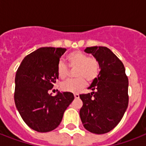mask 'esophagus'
Listing matches in <instances>:
<instances>
[{"mask_svg": "<svg viewBox=\"0 0 146 146\" xmlns=\"http://www.w3.org/2000/svg\"><path fill=\"white\" fill-rule=\"evenodd\" d=\"M74 98H75L76 99H77L80 98V95L79 94H74Z\"/></svg>", "mask_w": 146, "mask_h": 146, "instance_id": "1", "label": "esophagus"}]
</instances>
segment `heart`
<instances>
[{"label":"heart","instance_id":"obj_1","mask_svg":"<svg viewBox=\"0 0 146 146\" xmlns=\"http://www.w3.org/2000/svg\"><path fill=\"white\" fill-rule=\"evenodd\" d=\"M69 67L76 68L74 71L75 80H69L61 84V89L64 92L78 93L85 88L87 82H92L99 76L101 67L98 60L80 50H75L67 55ZM57 76L64 80L69 75V70L63 61H60L57 66Z\"/></svg>","mask_w":146,"mask_h":146}]
</instances>
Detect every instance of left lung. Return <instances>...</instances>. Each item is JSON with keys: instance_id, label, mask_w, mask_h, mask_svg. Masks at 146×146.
<instances>
[{"instance_id": "1", "label": "left lung", "mask_w": 146, "mask_h": 146, "mask_svg": "<svg viewBox=\"0 0 146 146\" xmlns=\"http://www.w3.org/2000/svg\"><path fill=\"white\" fill-rule=\"evenodd\" d=\"M85 52L98 60L101 70L89 87L92 92L80 96V116L88 131L104 134L119 123L128 107V78L121 60L106 47H89Z\"/></svg>"}]
</instances>
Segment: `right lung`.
<instances>
[{
	"mask_svg": "<svg viewBox=\"0 0 146 146\" xmlns=\"http://www.w3.org/2000/svg\"><path fill=\"white\" fill-rule=\"evenodd\" d=\"M66 48L44 47L24 57L15 77V104L31 129L46 133L60 123L74 99L71 92L49 94L58 79L57 66Z\"/></svg>",
	"mask_w": 146,
	"mask_h": 146,
	"instance_id": "obj_1",
	"label": "right lung"
}]
</instances>
